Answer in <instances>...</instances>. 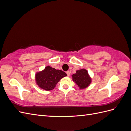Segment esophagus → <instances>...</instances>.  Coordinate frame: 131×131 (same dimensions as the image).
I'll return each instance as SVG.
<instances>
[{"mask_svg": "<svg viewBox=\"0 0 131 131\" xmlns=\"http://www.w3.org/2000/svg\"><path fill=\"white\" fill-rule=\"evenodd\" d=\"M66 73H67V75H68V76H69V75H70V73L69 71H67V72H66Z\"/></svg>", "mask_w": 131, "mask_h": 131, "instance_id": "esophagus-1", "label": "esophagus"}]
</instances>
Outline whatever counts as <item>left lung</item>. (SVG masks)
<instances>
[{
	"label": "left lung",
	"instance_id": "8db88e82",
	"mask_svg": "<svg viewBox=\"0 0 131 131\" xmlns=\"http://www.w3.org/2000/svg\"><path fill=\"white\" fill-rule=\"evenodd\" d=\"M73 80L76 83L79 88L85 89L87 88L91 82L88 71L82 69L77 71V73L72 75Z\"/></svg>",
	"mask_w": 131,
	"mask_h": 131
}]
</instances>
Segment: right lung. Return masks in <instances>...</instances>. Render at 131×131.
Wrapping results in <instances>:
<instances>
[{"label": "right lung", "instance_id": "1", "mask_svg": "<svg viewBox=\"0 0 131 131\" xmlns=\"http://www.w3.org/2000/svg\"><path fill=\"white\" fill-rule=\"evenodd\" d=\"M67 74L61 70H57L50 66L45 67L42 72L35 75L38 85L46 91L53 90L60 79L66 77Z\"/></svg>", "mask_w": 131, "mask_h": 131}]
</instances>
